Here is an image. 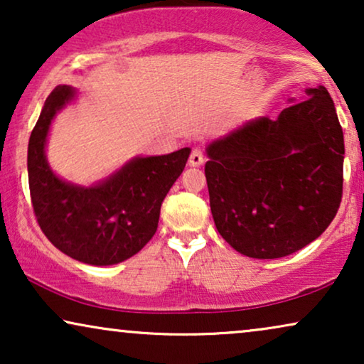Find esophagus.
I'll use <instances>...</instances> for the list:
<instances>
[{
  "mask_svg": "<svg viewBox=\"0 0 364 364\" xmlns=\"http://www.w3.org/2000/svg\"><path fill=\"white\" fill-rule=\"evenodd\" d=\"M203 164V154L200 149H193L191 157H188V166L191 167H200Z\"/></svg>",
  "mask_w": 364,
  "mask_h": 364,
  "instance_id": "34e87169",
  "label": "esophagus"
}]
</instances>
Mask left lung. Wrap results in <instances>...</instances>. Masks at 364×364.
Listing matches in <instances>:
<instances>
[{
	"label": "left lung",
	"instance_id": "8db88e82",
	"mask_svg": "<svg viewBox=\"0 0 364 364\" xmlns=\"http://www.w3.org/2000/svg\"><path fill=\"white\" fill-rule=\"evenodd\" d=\"M290 102L275 121L252 119L205 149L217 230L260 260L316 240L341 202L345 141L333 99L318 86Z\"/></svg>",
	"mask_w": 364,
	"mask_h": 364
}]
</instances>
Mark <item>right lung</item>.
I'll list each match as a JSON object with an SVG mask.
<instances>
[{
	"mask_svg": "<svg viewBox=\"0 0 364 364\" xmlns=\"http://www.w3.org/2000/svg\"><path fill=\"white\" fill-rule=\"evenodd\" d=\"M71 86L49 94L28 144V178L34 215L54 247L87 265H116L141 250L157 230L161 205L186 167L191 149L134 157L92 186L56 176L46 142L56 114L74 101Z\"/></svg>",
	"mask_w": 364,
	"mask_h": 364,
	"instance_id": "add662e5",
	"label": "right lung"
}]
</instances>
